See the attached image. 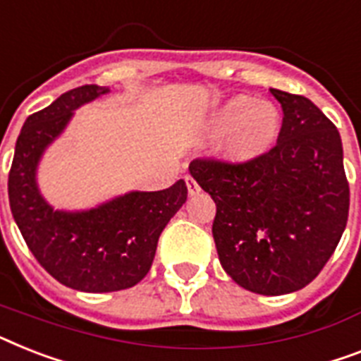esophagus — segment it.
<instances>
[{"instance_id":"esophagus-1","label":"esophagus","mask_w":361,"mask_h":361,"mask_svg":"<svg viewBox=\"0 0 361 361\" xmlns=\"http://www.w3.org/2000/svg\"><path fill=\"white\" fill-rule=\"evenodd\" d=\"M185 183H187V190H189V195H190V196L196 195V192L200 190V187H198V183H196V181L192 180L190 176H185Z\"/></svg>"}]
</instances>
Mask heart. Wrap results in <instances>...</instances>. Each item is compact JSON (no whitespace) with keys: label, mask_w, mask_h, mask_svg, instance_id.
<instances>
[{"label":"heart","mask_w":361,"mask_h":361,"mask_svg":"<svg viewBox=\"0 0 361 361\" xmlns=\"http://www.w3.org/2000/svg\"><path fill=\"white\" fill-rule=\"evenodd\" d=\"M211 137H226L224 152L233 161H252L269 152L282 131V114L267 99L237 94L222 102L207 120Z\"/></svg>","instance_id":"b5f03b06"}]
</instances>
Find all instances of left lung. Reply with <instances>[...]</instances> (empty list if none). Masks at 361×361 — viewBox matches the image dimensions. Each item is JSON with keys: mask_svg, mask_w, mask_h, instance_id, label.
I'll return each instance as SVG.
<instances>
[{"mask_svg": "<svg viewBox=\"0 0 361 361\" xmlns=\"http://www.w3.org/2000/svg\"><path fill=\"white\" fill-rule=\"evenodd\" d=\"M283 111L274 148L231 165L195 159L190 176L216 204L219 259L257 295H286L312 282L348 219V181L336 126L304 96L271 89Z\"/></svg>", "mask_w": 361, "mask_h": 361, "instance_id": "1", "label": "left lung"}]
</instances>
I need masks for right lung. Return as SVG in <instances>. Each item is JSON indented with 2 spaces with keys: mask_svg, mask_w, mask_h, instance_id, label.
<instances>
[{
  "mask_svg": "<svg viewBox=\"0 0 361 361\" xmlns=\"http://www.w3.org/2000/svg\"><path fill=\"white\" fill-rule=\"evenodd\" d=\"M109 92L83 85L31 114L16 140L8 172L11 211L37 262L63 286L111 293L139 283L150 271L161 231L187 200L185 181L163 190H131L83 211L54 209L40 195L37 169L74 111Z\"/></svg>",
  "mask_w": 361,
  "mask_h": 361,
  "instance_id": "1",
  "label": "right lung"
}]
</instances>
